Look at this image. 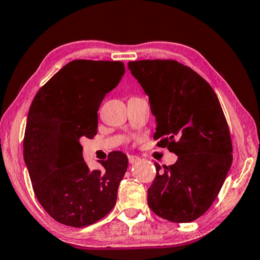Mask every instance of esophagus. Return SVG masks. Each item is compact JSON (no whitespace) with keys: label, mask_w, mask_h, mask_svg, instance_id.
<instances>
[{"label":"esophagus","mask_w":260,"mask_h":260,"mask_svg":"<svg viewBox=\"0 0 260 260\" xmlns=\"http://www.w3.org/2000/svg\"><path fill=\"white\" fill-rule=\"evenodd\" d=\"M127 160H129V163H136V162H138L140 158L137 155H129L127 156Z\"/></svg>","instance_id":"obj_1"}]
</instances>
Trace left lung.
Instances as JSON below:
<instances>
[{
	"label": "left lung",
	"mask_w": 260,
	"mask_h": 260,
	"mask_svg": "<svg viewBox=\"0 0 260 260\" xmlns=\"http://www.w3.org/2000/svg\"><path fill=\"white\" fill-rule=\"evenodd\" d=\"M127 67L149 97L157 146L178 155L163 169L155 163L148 207L172 222L193 221L211 207L233 161L219 100L202 76L176 60L146 59Z\"/></svg>",
	"instance_id": "left-lung-1"
}]
</instances>
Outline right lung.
<instances>
[{
	"label": "right lung",
	"mask_w": 260,
	"mask_h": 260,
	"mask_svg": "<svg viewBox=\"0 0 260 260\" xmlns=\"http://www.w3.org/2000/svg\"><path fill=\"white\" fill-rule=\"evenodd\" d=\"M124 72L122 61L77 59L56 73L31 102L25 163L41 206L60 224L89 226L115 206L126 155L111 152L106 161L99 162L103 169L90 171L80 139L97 135L100 103Z\"/></svg>",
	"instance_id": "add662e5"
}]
</instances>
